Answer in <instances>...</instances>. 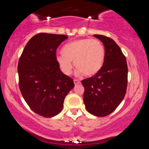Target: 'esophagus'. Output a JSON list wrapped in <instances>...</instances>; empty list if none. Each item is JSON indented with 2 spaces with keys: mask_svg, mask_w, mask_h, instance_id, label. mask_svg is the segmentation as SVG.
I'll use <instances>...</instances> for the list:
<instances>
[{
  "mask_svg": "<svg viewBox=\"0 0 149 149\" xmlns=\"http://www.w3.org/2000/svg\"><path fill=\"white\" fill-rule=\"evenodd\" d=\"M73 83H74V84L75 85H78L80 83V81L78 80H77V79H74L73 80Z\"/></svg>",
  "mask_w": 149,
  "mask_h": 149,
  "instance_id": "1",
  "label": "esophagus"
}]
</instances>
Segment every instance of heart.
<instances>
[{
  "instance_id": "heart-1",
  "label": "heart",
  "mask_w": 149,
  "mask_h": 149,
  "mask_svg": "<svg viewBox=\"0 0 149 149\" xmlns=\"http://www.w3.org/2000/svg\"><path fill=\"white\" fill-rule=\"evenodd\" d=\"M105 49L100 40L96 39H81L67 44L63 49V54L57 57V61L63 73L70 75L73 62L78 68V76L84 73L90 77L97 74L103 66Z\"/></svg>"
}]
</instances>
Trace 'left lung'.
Listing matches in <instances>:
<instances>
[{"label":"left lung","instance_id":"1","mask_svg":"<svg viewBox=\"0 0 149 149\" xmlns=\"http://www.w3.org/2000/svg\"><path fill=\"white\" fill-rule=\"evenodd\" d=\"M104 44L105 59L97 74L82 80L83 101L87 111L104 117L111 113L123 100L127 85L126 58L116 42L110 38L94 35Z\"/></svg>","mask_w":149,"mask_h":149}]
</instances>
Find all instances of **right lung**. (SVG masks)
<instances>
[{"mask_svg":"<svg viewBox=\"0 0 149 149\" xmlns=\"http://www.w3.org/2000/svg\"><path fill=\"white\" fill-rule=\"evenodd\" d=\"M65 35L40 33L25 46L18 62L19 86L29 107L45 118L57 115L65 97L74 87L73 80L61 72L57 61V47Z\"/></svg>","mask_w":149,"mask_h":149,"instance_id":"add662e5","label":"right lung"}]
</instances>
